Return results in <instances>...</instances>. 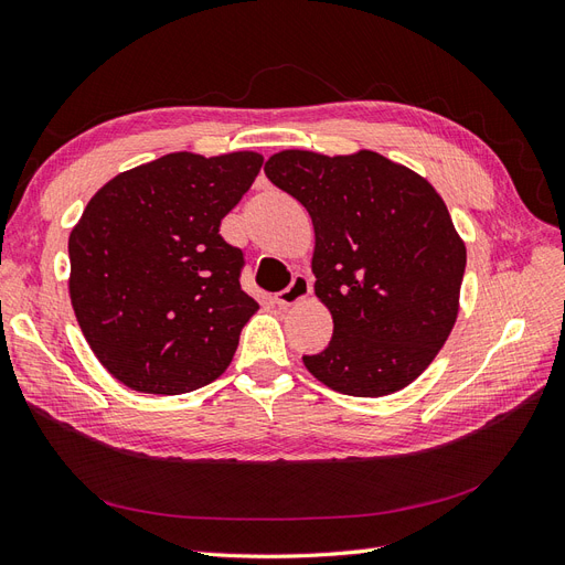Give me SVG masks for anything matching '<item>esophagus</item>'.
I'll return each instance as SVG.
<instances>
[{
	"label": "esophagus",
	"mask_w": 565,
	"mask_h": 565,
	"mask_svg": "<svg viewBox=\"0 0 565 565\" xmlns=\"http://www.w3.org/2000/svg\"><path fill=\"white\" fill-rule=\"evenodd\" d=\"M309 292H311V280L307 276H295L292 282H289V287L276 295V303H278V307H282V309L295 307V303L307 299Z\"/></svg>",
	"instance_id": "esophagus-1"
}]
</instances>
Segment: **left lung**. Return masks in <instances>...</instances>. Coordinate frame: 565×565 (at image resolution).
<instances>
[{
  "instance_id": "obj_1",
  "label": "left lung",
  "mask_w": 565,
  "mask_h": 565,
  "mask_svg": "<svg viewBox=\"0 0 565 565\" xmlns=\"http://www.w3.org/2000/svg\"><path fill=\"white\" fill-rule=\"evenodd\" d=\"M264 171L313 223V292L332 340L303 356L334 392L404 390L445 347L459 316L466 242L428 180L377 151L282 149Z\"/></svg>"
}]
</instances>
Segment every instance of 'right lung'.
<instances>
[{"instance_id": "add662e5", "label": "right lung", "mask_w": 565, "mask_h": 565, "mask_svg": "<svg viewBox=\"0 0 565 565\" xmlns=\"http://www.w3.org/2000/svg\"><path fill=\"white\" fill-rule=\"evenodd\" d=\"M258 151H173L118 173L68 237V295L99 363L126 387L182 394L233 361L258 303L221 221L262 171Z\"/></svg>"}]
</instances>
